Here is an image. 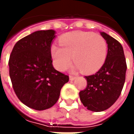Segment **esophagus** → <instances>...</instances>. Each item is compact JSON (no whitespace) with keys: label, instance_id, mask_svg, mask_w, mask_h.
<instances>
[{"label":"esophagus","instance_id":"esophagus-1","mask_svg":"<svg viewBox=\"0 0 134 134\" xmlns=\"http://www.w3.org/2000/svg\"><path fill=\"white\" fill-rule=\"evenodd\" d=\"M75 79H76V77H75V76H72V75L70 76V80H71V81H73V80H75Z\"/></svg>","mask_w":134,"mask_h":134}]
</instances>
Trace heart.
I'll return each mask as SVG.
<instances>
[{
	"mask_svg": "<svg viewBox=\"0 0 134 134\" xmlns=\"http://www.w3.org/2000/svg\"><path fill=\"white\" fill-rule=\"evenodd\" d=\"M59 43L61 46L52 45L51 55L54 67L60 71L66 70L72 59L75 63L71 70H82L86 74L97 72L105 62L108 44L101 35L87 31H72L62 36Z\"/></svg>",
	"mask_w": 134,
	"mask_h": 134,
	"instance_id": "obj_1",
	"label": "heart"
}]
</instances>
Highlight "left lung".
Segmentation results:
<instances>
[{
    "mask_svg": "<svg viewBox=\"0 0 134 134\" xmlns=\"http://www.w3.org/2000/svg\"><path fill=\"white\" fill-rule=\"evenodd\" d=\"M100 34L108 44L106 59L96 74L85 77L87 87L79 93L82 103L94 112L107 110L117 100L124 87L127 69L122 45L106 33Z\"/></svg>",
    "mask_w": 134,
    "mask_h": 134,
    "instance_id": "8db88e82",
    "label": "left lung"
}]
</instances>
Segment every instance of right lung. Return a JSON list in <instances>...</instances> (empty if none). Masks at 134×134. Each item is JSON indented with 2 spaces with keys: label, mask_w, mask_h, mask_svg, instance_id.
<instances>
[{
  "label": "right lung",
  "mask_w": 134,
  "mask_h": 134,
  "mask_svg": "<svg viewBox=\"0 0 134 134\" xmlns=\"http://www.w3.org/2000/svg\"><path fill=\"white\" fill-rule=\"evenodd\" d=\"M52 29L36 31L19 40L8 62L13 90L23 103L36 110L52 107L69 77L52 65L51 47L55 38Z\"/></svg>",
  "instance_id": "1"
}]
</instances>
